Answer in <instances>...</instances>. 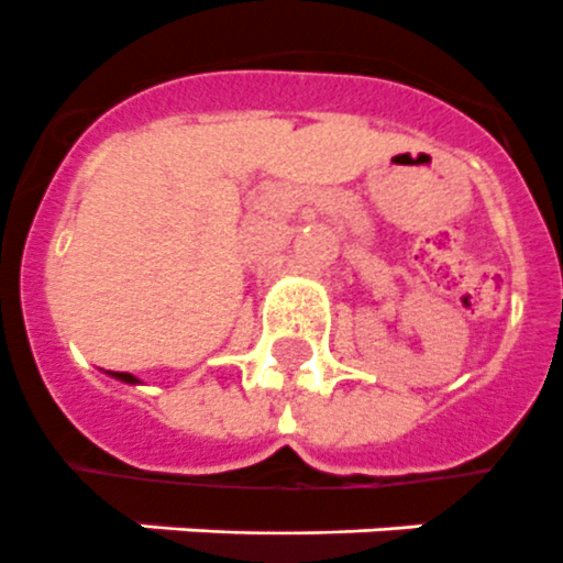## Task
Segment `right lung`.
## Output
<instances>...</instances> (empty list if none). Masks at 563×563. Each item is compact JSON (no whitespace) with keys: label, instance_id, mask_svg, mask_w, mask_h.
<instances>
[{"label":"right lung","instance_id":"add662e5","mask_svg":"<svg viewBox=\"0 0 563 563\" xmlns=\"http://www.w3.org/2000/svg\"><path fill=\"white\" fill-rule=\"evenodd\" d=\"M112 377H119V380H124V384H136V377L128 375V372H112Z\"/></svg>","mask_w":563,"mask_h":563}]
</instances>
